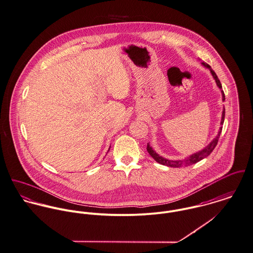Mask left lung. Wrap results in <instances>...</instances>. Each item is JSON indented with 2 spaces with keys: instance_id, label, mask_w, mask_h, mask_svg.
Wrapping results in <instances>:
<instances>
[{
  "instance_id": "1",
  "label": "left lung",
  "mask_w": 253,
  "mask_h": 253,
  "mask_svg": "<svg viewBox=\"0 0 253 253\" xmlns=\"http://www.w3.org/2000/svg\"><path fill=\"white\" fill-rule=\"evenodd\" d=\"M201 64H202V66H204L206 69H209V70L211 71V75H212V77H213V79H214V81H215V83H216V86L218 87V89H219L220 92H221L222 101H224V100H225V95H224V92L222 91L221 83H220L219 79L217 78L215 72H214V71L211 69V68L208 64H206V63L202 62ZM224 117H225V108L223 107L222 115H221L220 126L223 125ZM221 130H222V126L219 127V130H218L217 135L208 144L207 147H205L203 150H201V151H199V152H197V153H195V154L190 155L189 157L185 158L183 161H172V160H168V159H165V158H163V157H161L155 150H153V148L150 146V143H148V145H147V151H148V153L150 154V156H151L155 161H157V162H159L160 164H162V165H166V166H169V167H175V168H176V167H181V166L191 165V164H194V163H196V162H198V161H202L203 159L207 158L208 156L213 151V149L215 148V146H216V144H217V142H218V138H219V135H220V133H221Z\"/></svg>"
}]
</instances>
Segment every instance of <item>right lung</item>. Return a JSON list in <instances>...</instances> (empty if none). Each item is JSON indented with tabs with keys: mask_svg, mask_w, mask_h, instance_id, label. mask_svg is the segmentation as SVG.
<instances>
[{
	"mask_svg": "<svg viewBox=\"0 0 253 253\" xmlns=\"http://www.w3.org/2000/svg\"><path fill=\"white\" fill-rule=\"evenodd\" d=\"M109 149H110V148H109Z\"/></svg>",
	"mask_w": 253,
	"mask_h": 253,
	"instance_id": "1",
	"label": "right lung"
}]
</instances>
